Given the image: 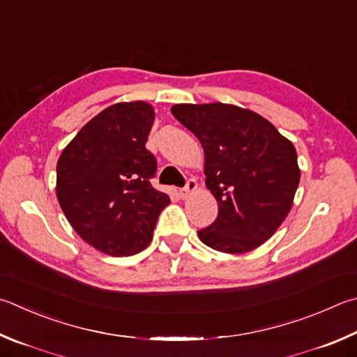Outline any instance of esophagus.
Returning <instances> with one entry per match:
<instances>
[{
    "label": "esophagus",
    "mask_w": 357,
    "mask_h": 357,
    "mask_svg": "<svg viewBox=\"0 0 357 357\" xmlns=\"http://www.w3.org/2000/svg\"><path fill=\"white\" fill-rule=\"evenodd\" d=\"M198 189V183L195 179H187V183H185V185L183 187V189L179 190V195H181V198H189L193 192H195Z\"/></svg>",
    "instance_id": "obj_1"
}]
</instances>
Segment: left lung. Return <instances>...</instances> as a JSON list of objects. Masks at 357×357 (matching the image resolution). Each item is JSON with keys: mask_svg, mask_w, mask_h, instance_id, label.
I'll use <instances>...</instances> for the list:
<instances>
[{"mask_svg": "<svg viewBox=\"0 0 357 357\" xmlns=\"http://www.w3.org/2000/svg\"><path fill=\"white\" fill-rule=\"evenodd\" d=\"M172 114L197 135L215 222L198 231L211 248L238 255L275 234L294 203L300 168L291 142L256 112L223 102L176 105Z\"/></svg>", "mask_w": 357, "mask_h": 357, "instance_id": "1", "label": "left lung"}]
</instances>
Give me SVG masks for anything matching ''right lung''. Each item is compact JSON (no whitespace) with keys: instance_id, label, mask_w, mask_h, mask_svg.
Instances as JSON below:
<instances>
[{"instance_id":"right-lung-1","label":"right lung","mask_w":357,"mask_h":357,"mask_svg":"<svg viewBox=\"0 0 357 357\" xmlns=\"http://www.w3.org/2000/svg\"><path fill=\"white\" fill-rule=\"evenodd\" d=\"M154 109L119 102L84 126L57 160V199L82 241L109 256H132L151 242L170 204L151 185L158 170L146 150Z\"/></svg>"}]
</instances>
